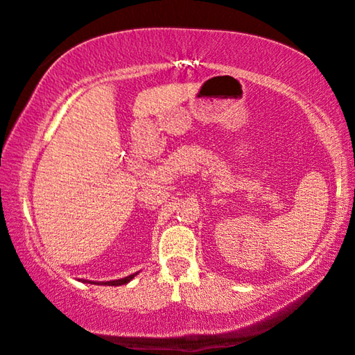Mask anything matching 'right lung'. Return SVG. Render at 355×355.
<instances>
[{
    "label": "right lung",
    "instance_id": "obj_1",
    "mask_svg": "<svg viewBox=\"0 0 355 355\" xmlns=\"http://www.w3.org/2000/svg\"><path fill=\"white\" fill-rule=\"evenodd\" d=\"M138 275V272L137 273H133V275H128V277H125V278H121V279H111V282H89V279H82L83 283H89V284H104V286H121V284H127V283H130L132 282V279ZM80 282V279H78Z\"/></svg>",
    "mask_w": 355,
    "mask_h": 355
}]
</instances>
